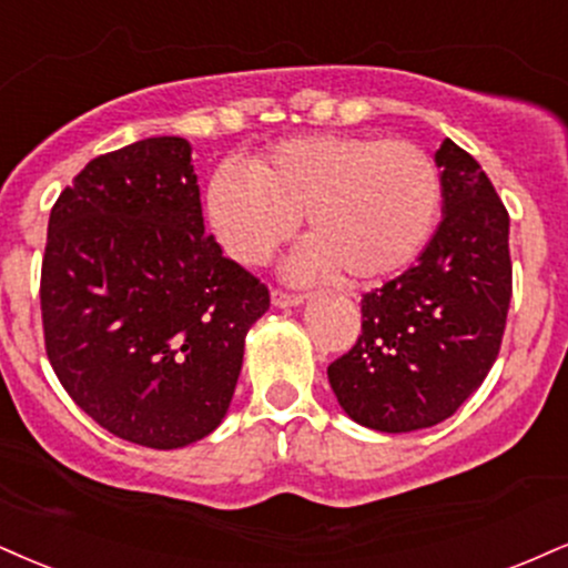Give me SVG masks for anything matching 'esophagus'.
I'll return each mask as SVG.
<instances>
[{
	"label": "esophagus",
	"instance_id": "obj_1",
	"mask_svg": "<svg viewBox=\"0 0 568 568\" xmlns=\"http://www.w3.org/2000/svg\"><path fill=\"white\" fill-rule=\"evenodd\" d=\"M304 302V293H288L283 288H272V304L275 306H298Z\"/></svg>",
	"mask_w": 568,
	"mask_h": 568
}]
</instances>
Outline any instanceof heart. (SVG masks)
Segmentation results:
<instances>
[{"instance_id":"obj_1","label":"heart","mask_w":568,"mask_h":568,"mask_svg":"<svg viewBox=\"0 0 568 568\" xmlns=\"http://www.w3.org/2000/svg\"><path fill=\"white\" fill-rule=\"evenodd\" d=\"M442 172L413 140L310 134L251 163L224 161L206 211L219 243L241 264H262L306 214L314 241L296 275L346 272L354 283L399 275L426 251L442 214Z\"/></svg>"}]
</instances>
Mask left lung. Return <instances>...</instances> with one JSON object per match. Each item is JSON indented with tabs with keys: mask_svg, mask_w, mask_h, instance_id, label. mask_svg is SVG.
<instances>
[{
	"mask_svg": "<svg viewBox=\"0 0 568 568\" xmlns=\"http://www.w3.org/2000/svg\"><path fill=\"white\" fill-rule=\"evenodd\" d=\"M444 216L418 262L362 296V333L327 365L359 426L418 432L455 415L500 352L514 264L508 211L479 161L444 140Z\"/></svg>",
	"mask_w": 568,
	"mask_h": 568,
	"instance_id": "1",
	"label": "left lung"
}]
</instances>
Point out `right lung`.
Wrapping results in <instances>:
<instances>
[{
	"mask_svg": "<svg viewBox=\"0 0 568 568\" xmlns=\"http://www.w3.org/2000/svg\"><path fill=\"white\" fill-rule=\"evenodd\" d=\"M50 365L105 432L153 449L227 413L270 291L203 230L182 136L98 155L54 201L42 258Z\"/></svg>",
	"mask_w": 568,
	"mask_h": 568,
	"instance_id": "right-lung-1",
	"label": "right lung"
}]
</instances>
